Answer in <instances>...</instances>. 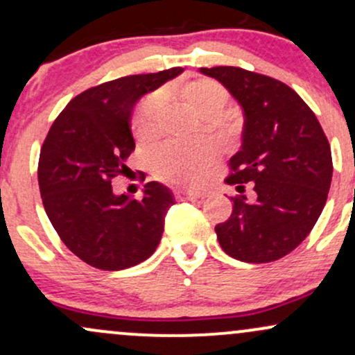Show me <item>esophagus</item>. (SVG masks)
<instances>
[{
	"mask_svg": "<svg viewBox=\"0 0 355 355\" xmlns=\"http://www.w3.org/2000/svg\"><path fill=\"white\" fill-rule=\"evenodd\" d=\"M175 197L178 200H200V198H205L207 193L203 191H185V190H175Z\"/></svg>",
	"mask_w": 355,
	"mask_h": 355,
	"instance_id": "34e87169",
	"label": "esophagus"
}]
</instances>
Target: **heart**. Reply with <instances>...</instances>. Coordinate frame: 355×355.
Returning <instances> with one entry per match:
<instances>
[{"mask_svg":"<svg viewBox=\"0 0 355 355\" xmlns=\"http://www.w3.org/2000/svg\"><path fill=\"white\" fill-rule=\"evenodd\" d=\"M183 96L202 116L215 118L225 108L229 95L225 88L211 80H195L183 88ZM166 110L164 92H155L138 105L133 115V132L138 138H152L160 132ZM215 145L170 141L152 153L153 172L165 182L193 185L200 182L205 170L214 162Z\"/></svg>","mask_w":355,"mask_h":355,"instance_id":"1","label":"heart"}]
</instances>
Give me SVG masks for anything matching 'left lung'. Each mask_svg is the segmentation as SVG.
<instances>
[{"instance_id": "obj_1", "label": "left lung", "mask_w": 355, "mask_h": 355, "mask_svg": "<svg viewBox=\"0 0 355 355\" xmlns=\"http://www.w3.org/2000/svg\"><path fill=\"white\" fill-rule=\"evenodd\" d=\"M242 107V146L230 158L229 185L252 183L257 198H234L232 215L215 227L232 259L266 263L291 254L311 234L327 202L332 155L311 108L291 87L237 67L200 68Z\"/></svg>"}]
</instances>
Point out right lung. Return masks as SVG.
Wrapping results in <instances>:
<instances>
[{"label": "right lung", "mask_w": 355, "mask_h": 355, "mask_svg": "<svg viewBox=\"0 0 355 355\" xmlns=\"http://www.w3.org/2000/svg\"><path fill=\"white\" fill-rule=\"evenodd\" d=\"M182 73L170 68L89 88L67 105L48 132L38 165L44 210L64 245L88 266L123 270L148 259L160 243L173 191L150 182L137 200L113 193L112 180L130 170L135 105Z\"/></svg>", "instance_id": "1"}]
</instances>
